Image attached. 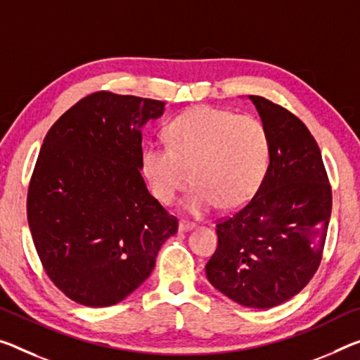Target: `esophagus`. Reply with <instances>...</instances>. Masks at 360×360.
Returning <instances> with one entry per match:
<instances>
[{"mask_svg":"<svg viewBox=\"0 0 360 360\" xmlns=\"http://www.w3.org/2000/svg\"><path fill=\"white\" fill-rule=\"evenodd\" d=\"M193 227H195V224H193V222L179 221V224H178V231H179V232H187V231L193 229Z\"/></svg>","mask_w":360,"mask_h":360,"instance_id":"34e87169","label":"esophagus"}]
</instances>
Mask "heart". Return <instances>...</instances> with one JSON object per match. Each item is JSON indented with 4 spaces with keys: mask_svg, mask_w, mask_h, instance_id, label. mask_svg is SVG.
<instances>
[{
    "mask_svg": "<svg viewBox=\"0 0 360 360\" xmlns=\"http://www.w3.org/2000/svg\"><path fill=\"white\" fill-rule=\"evenodd\" d=\"M167 136L168 146L149 141L142 149L150 191L165 205L193 182L184 205L191 214L218 205L232 210L248 202L264 178L269 134L259 118L200 105L171 120Z\"/></svg>",
    "mask_w": 360,
    "mask_h": 360,
    "instance_id": "1",
    "label": "heart"
}]
</instances>
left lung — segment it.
<instances>
[{"label": "left lung", "mask_w": 360, "mask_h": 360, "mask_svg": "<svg viewBox=\"0 0 360 360\" xmlns=\"http://www.w3.org/2000/svg\"><path fill=\"white\" fill-rule=\"evenodd\" d=\"M248 98L269 134V165L252 200L216 226L218 248L205 269L227 298L269 309L298 295L321 264L332 189L306 124L261 96Z\"/></svg>", "instance_id": "obj_1"}]
</instances>
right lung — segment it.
<instances>
[{
  "label": "right lung",
  "mask_w": 360,
  "mask_h": 360,
  "mask_svg": "<svg viewBox=\"0 0 360 360\" xmlns=\"http://www.w3.org/2000/svg\"><path fill=\"white\" fill-rule=\"evenodd\" d=\"M163 112L162 101L99 91L68 108L43 141L28 227L48 277L75 303H120L178 232L141 174L142 127Z\"/></svg>",
  "instance_id": "obj_1"
}]
</instances>
